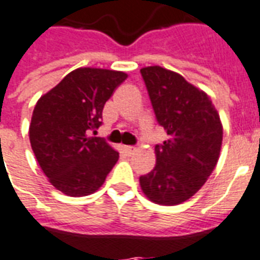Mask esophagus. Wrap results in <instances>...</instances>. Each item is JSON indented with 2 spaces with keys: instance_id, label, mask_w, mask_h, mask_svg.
Listing matches in <instances>:
<instances>
[{
  "instance_id": "1",
  "label": "esophagus",
  "mask_w": 260,
  "mask_h": 260,
  "mask_svg": "<svg viewBox=\"0 0 260 260\" xmlns=\"http://www.w3.org/2000/svg\"><path fill=\"white\" fill-rule=\"evenodd\" d=\"M123 149H124V152L127 153V155H133V153H134V151H136V148H134V147H132V145H124V147H123Z\"/></svg>"
}]
</instances>
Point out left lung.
Segmentation results:
<instances>
[{"label": "left lung", "mask_w": 260, "mask_h": 260, "mask_svg": "<svg viewBox=\"0 0 260 260\" xmlns=\"http://www.w3.org/2000/svg\"><path fill=\"white\" fill-rule=\"evenodd\" d=\"M156 120L168 140L155 147L156 165L140 177L145 197L159 205H179L200 190L219 160L220 116L210 96L176 72L141 69Z\"/></svg>", "instance_id": "left-lung-1"}]
</instances>
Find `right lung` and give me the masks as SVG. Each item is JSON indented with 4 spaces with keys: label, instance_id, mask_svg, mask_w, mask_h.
Returning a JSON list of instances; mask_svg holds the SVG:
<instances>
[{
    "label": "right lung",
    "instance_id": "right-lung-1",
    "mask_svg": "<svg viewBox=\"0 0 260 260\" xmlns=\"http://www.w3.org/2000/svg\"><path fill=\"white\" fill-rule=\"evenodd\" d=\"M124 72L79 68L40 98L29 137L40 168L56 190L69 197L95 192L119 159V152L100 137L102 109Z\"/></svg>",
    "mask_w": 260,
    "mask_h": 260
}]
</instances>
